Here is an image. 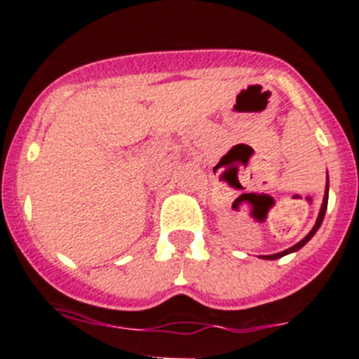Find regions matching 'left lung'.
<instances>
[{
    "instance_id": "obj_1",
    "label": "left lung",
    "mask_w": 359,
    "mask_h": 359,
    "mask_svg": "<svg viewBox=\"0 0 359 359\" xmlns=\"http://www.w3.org/2000/svg\"><path fill=\"white\" fill-rule=\"evenodd\" d=\"M327 182H326V191H324V200H323V205H320V212H319V217H317V221H316V225H313V229L310 230V233H308L306 237H304V239H301L299 243L297 244H294L292 248H289V250H285V251H280V253H274V255H266V257H262V259H266V260H276V259H281V257L283 255H289V253H292V251H297V250H301V248L304 246V244L308 243V241L311 239V237L316 236V232L317 230H319V226L323 225V219H324V214H326V209H327V195H330V193H327Z\"/></svg>"
}]
</instances>
